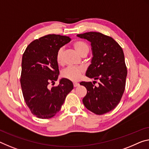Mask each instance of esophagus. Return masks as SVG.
<instances>
[{
  "label": "esophagus",
  "instance_id": "obj_1",
  "mask_svg": "<svg viewBox=\"0 0 149 149\" xmlns=\"http://www.w3.org/2000/svg\"><path fill=\"white\" fill-rule=\"evenodd\" d=\"M79 86V83H77V82H74V87H77Z\"/></svg>",
  "mask_w": 149,
  "mask_h": 149
}]
</instances>
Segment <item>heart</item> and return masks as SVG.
<instances>
[{
	"label": "heart",
	"mask_w": 149,
	"mask_h": 149,
	"mask_svg": "<svg viewBox=\"0 0 149 149\" xmlns=\"http://www.w3.org/2000/svg\"><path fill=\"white\" fill-rule=\"evenodd\" d=\"M75 50L81 56L87 55L89 52V46L86 42L82 40H77L73 44ZM63 49L60 48L56 53V62L58 64H62L63 62ZM84 72V69L81 67H68L62 72L63 77L71 81H77Z\"/></svg>",
	"instance_id": "b5f03b06"
}]
</instances>
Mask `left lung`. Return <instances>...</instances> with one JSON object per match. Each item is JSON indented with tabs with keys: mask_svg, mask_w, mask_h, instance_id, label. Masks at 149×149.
<instances>
[{
	"mask_svg": "<svg viewBox=\"0 0 149 149\" xmlns=\"http://www.w3.org/2000/svg\"><path fill=\"white\" fill-rule=\"evenodd\" d=\"M77 36L91 43L93 57L86 75L100 81L97 87L91 81L80 83L87 89L83 103L97 115L105 114L117 107L124 93L127 70L123 51L114 39L100 32H89Z\"/></svg>",
	"mask_w": 149,
	"mask_h": 149,
	"instance_id": "8db88e82",
	"label": "left lung"
}]
</instances>
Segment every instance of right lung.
<instances>
[{
  "label": "right lung",
  "instance_id": "1",
  "mask_svg": "<svg viewBox=\"0 0 149 149\" xmlns=\"http://www.w3.org/2000/svg\"><path fill=\"white\" fill-rule=\"evenodd\" d=\"M70 40L69 36L48 34L32 42L23 54L20 84L24 99L32 114L40 119L56 115L74 88L65 78L61 79L58 86H49L55 84L60 74L56 53Z\"/></svg>",
  "mask_w": 149,
  "mask_h": 149
}]
</instances>
